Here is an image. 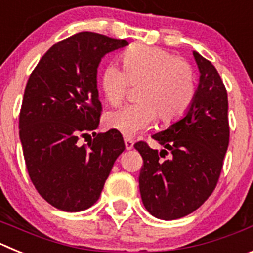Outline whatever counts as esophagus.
<instances>
[{
    "label": "esophagus",
    "instance_id": "34e87169",
    "mask_svg": "<svg viewBox=\"0 0 253 253\" xmlns=\"http://www.w3.org/2000/svg\"><path fill=\"white\" fill-rule=\"evenodd\" d=\"M124 144H125V148L128 149V151H130V149H133L134 142L131 139H129V138H125V139H124Z\"/></svg>",
    "mask_w": 253,
    "mask_h": 253
}]
</instances>
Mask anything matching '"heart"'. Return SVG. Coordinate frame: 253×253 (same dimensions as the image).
<instances>
[{
  "label": "heart",
  "mask_w": 253,
  "mask_h": 253,
  "mask_svg": "<svg viewBox=\"0 0 253 253\" xmlns=\"http://www.w3.org/2000/svg\"><path fill=\"white\" fill-rule=\"evenodd\" d=\"M123 68L107 64L101 76V87L107 102L118 106L124 101L130 84H142L138 91L140 104L111 111L105 122L109 128L125 137L146 130L158 116L169 124L184 115L194 100L196 78L186 60L169 51L146 45H134L122 54Z\"/></svg>",
  "instance_id": "obj_1"
}]
</instances>
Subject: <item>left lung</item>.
Wrapping results in <instances>:
<instances>
[{
    "instance_id": "left-lung-1",
    "label": "left lung",
    "mask_w": 253,
    "mask_h": 253,
    "mask_svg": "<svg viewBox=\"0 0 253 253\" xmlns=\"http://www.w3.org/2000/svg\"><path fill=\"white\" fill-rule=\"evenodd\" d=\"M193 54L200 80L189 110L166 130L152 135L165 149H152L146 142L134 144L143 158L142 202L163 220L182 218L204 204L218 184L229 144L224 84L209 60L198 51Z\"/></svg>"
}]
</instances>
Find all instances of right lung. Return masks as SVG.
I'll return each mask as SVG.
<instances>
[{
  "mask_svg": "<svg viewBox=\"0 0 253 253\" xmlns=\"http://www.w3.org/2000/svg\"><path fill=\"white\" fill-rule=\"evenodd\" d=\"M125 45L124 39L82 31L51 46L29 77L20 140L31 182L57 209L73 213L95 204L125 149L120 131L95 133L102 110L97 67ZM91 132L93 139L81 145L79 138Z\"/></svg>",
  "mask_w": 253,
  "mask_h": 253,
  "instance_id": "right-lung-1",
  "label": "right lung"
}]
</instances>
